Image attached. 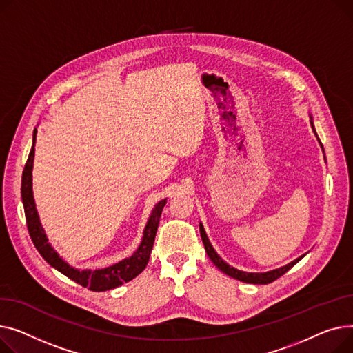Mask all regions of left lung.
Here are the masks:
<instances>
[{"label":"left lung","instance_id":"8db88e82","mask_svg":"<svg viewBox=\"0 0 353 353\" xmlns=\"http://www.w3.org/2000/svg\"><path fill=\"white\" fill-rule=\"evenodd\" d=\"M310 123H312V128H314V122L310 121ZM314 132H315V128H314ZM316 135V132H315ZM199 231H201V238H202V242H203V246H205V251L206 254H208L210 259L215 263V266L218 269H221V271L226 275H230L238 281H242V282H246V283H255V285H266V283H271L274 281H276L278 278H281L283 274H286L289 269H291L294 265H296L305 255L299 256L298 259H295L294 262L288 263L279 269H275V271H269V272H265V274H248V272H243V271H238V269L232 268L228 265L225 261H222V258L214 251V248L208 239V236H206L205 231H203V226L202 223H199Z\"/></svg>","mask_w":353,"mask_h":353}]
</instances>
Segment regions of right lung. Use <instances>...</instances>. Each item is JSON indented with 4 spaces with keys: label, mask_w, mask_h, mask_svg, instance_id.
Wrapping results in <instances>:
<instances>
[{
    "label": "right lung",
    "mask_w": 353,
    "mask_h": 353,
    "mask_svg": "<svg viewBox=\"0 0 353 353\" xmlns=\"http://www.w3.org/2000/svg\"><path fill=\"white\" fill-rule=\"evenodd\" d=\"M35 137L37 131L34 130V142H32V148L28 155L27 163L24 167L23 172V182H21V196H23V203H24V211H26V219H27V228L30 236L37 248V251L41 254L52 268H55L57 271L61 274H64L74 282L79 283L81 286L88 288L90 291L94 292H102V291H108V289H114L122 283L130 282L134 279L137 275H139L145 266H147L150 261V255L154 246L157 230H158V223L159 218L162 214V208L167 203V199H163L155 205V208L150 216V221L145 226L143 231V238L137 250V252L131 256L123 259L110 268L105 269H98V271H77V269L71 268L67 262L62 261L58 254L52 250L51 245L48 243V239L44 234L43 226L39 223L38 214L35 210V203H34V196H32V163H34V145H35Z\"/></svg>",
    "instance_id": "1"
}]
</instances>
